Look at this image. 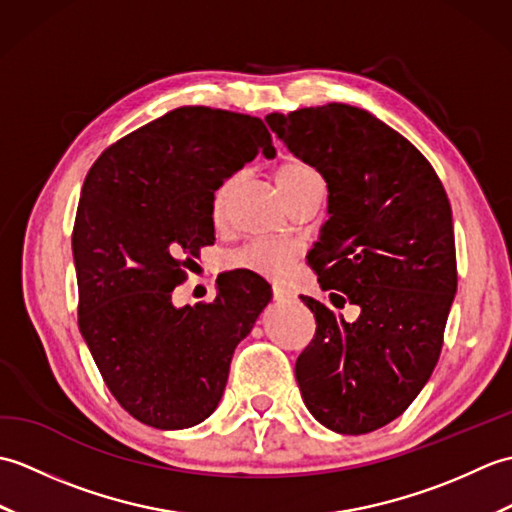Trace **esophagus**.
<instances>
[{"label": "esophagus", "mask_w": 512, "mask_h": 512, "mask_svg": "<svg viewBox=\"0 0 512 512\" xmlns=\"http://www.w3.org/2000/svg\"><path fill=\"white\" fill-rule=\"evenodd\" d=\"M273 297H275V301H286V299L290 297V292H288V290H284V288L275 286V288H273Z\"/></svg>", "instance_id": "1"}]
</instances>
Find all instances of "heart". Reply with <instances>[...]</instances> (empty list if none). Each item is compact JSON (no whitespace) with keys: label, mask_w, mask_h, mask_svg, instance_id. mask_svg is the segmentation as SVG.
Segmentation results:
<instances>
[{"label":"heart","mask_w":512,"mask_h":512,"mask_svg":"<svg viewBox=\"0 0 512 512\" xmlns=\"http://www.w3.org/2000/svg\"><path fill=\"white\" fill-rule=\"evenodd\" d=\"M275 180L279 184L281 193L286 195V200H290L297 191H301L303 187H308L310 182L321 180V178L317 171H314L310 165H306V162L286 160L275 169ZM228 191H231V180L222 182L220 187L215 189L213 204H211L213 217H220L224 213ZM295 257H297V250L292 244L275 242V239H255V242H248L242 248L233 250V253L228 255V266L244 268V270H250V273H257L273 281H284L290 275Z\"/></svg>","instance_id":"b5f03b06"}]
</instances>
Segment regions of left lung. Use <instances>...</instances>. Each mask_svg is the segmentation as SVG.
<instances>
[{
  "label": "left lung",
  "mask_w": 512,
  "mask_h": 512,
  "mask_svg": "<svg viewBox=\"0 0 512 512\" xmlns=\"http://www.w3.org/2000/svg\"><path fill=\"white\" fill-rule=\"evenodd\" d=\"M268 127L328 182V222L308 264L347 323L301 297L317 332L297 358L301 398L323 427L361 436L396 420L436 367L458 290L451 204L405 136L345 103L268 114Z\"/></svg>",
  "instance_id": "8db88e82"
}]
</instances>
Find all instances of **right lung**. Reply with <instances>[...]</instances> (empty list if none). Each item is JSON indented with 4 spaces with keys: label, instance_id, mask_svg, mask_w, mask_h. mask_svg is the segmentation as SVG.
<instances>
[{
    "label": "right lung",
    "instance_id": "right-lung-1",
    "mask_svg": "<svg viewBox=\"0 0 512 512\" xmlns=\"http://www.w3.org/2000/svg\"><path fill=\"white\" fill-rule=\"evenodd\" d=\"M257 154L275 158L259 118L178 107L107 147L83 182L72 231L79 330L118 405L154 429L211 416L237 343L273 297L242 270L211 303L171 301L215 239V189Z\"/></svg>",
    "mask_w": 512,
    "mask_h": 512
}]
</instances>
